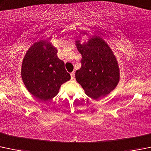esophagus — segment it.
Returning <instances> with one entry per match:
<instances>
[{
  "instance_id": "obj_1",
  "label": "esophagus",
  "mask_w": 151,
  "mask_h": 151,
  "mask_svg": "<svg viewBox=\"0 0 151 151\" xmlns=\"http://www.w3.org/2000/svg\"><path fill=\"white\" fill-rule=\"evenodd\" d=\"M74 77H75V73L73 71V72L71 73V80H74Z\"/></svg>"
}]
</instances>
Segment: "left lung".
Wrapping results in <instances>:
<instances>
[{
  "label": "left lung",
  "mask_w": 151,
  "mask_h": 151,
  "mask_svg": "<svg viewBox=\"0 0 151 151\" xmlns=\"http://www.w3.org/2000/svg\"><path fill=\"white\" fill-rule=\"evenodd\" d=\"M82 55V66L75 73L77 82L93 99L106 96L114 90L119 80V69L111 49L104 40L90 39L88 43L76 41Z\"/></svg>",
  "instance_id": "1"
}]
</instances>
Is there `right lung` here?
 Listing matches in <instances>:
<instances>
[{
	"label": "right lung",
	"mask_w": 151,
	"mask_h": 151,
	"mask_svg": "<svg viewBox=\"0 0 151 151\" xmlns=\"http://www.w3.org/2000/svg\"><path fill=\"white\" fill-rule=\"evenodd\" d=\"M57 49L46 41H40L27 52L22 66V78L28 91L41 101L58 94L60 87L71 79L64 63L57 56Z\"/></svg>",
	"instance_id": "right-lung-1"
}]
</instances>
